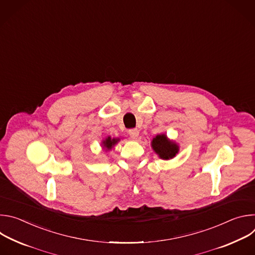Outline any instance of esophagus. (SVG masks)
<instances>
[{"instance_id":"34e87169","label":"esophagus","mask_w":255,"mask_h":255,"mask_svg":"<svg viewBox=\"0 0 255 255\" xmlns=\"http://www.w3.org/2000/svg\"><path fill=\"white\" fill-rule=\"evenodd\" d=\"M129 135L131 138L136 139L139 136V130L138 129H130L129 130Z\"/></svg>"}]
</instances>
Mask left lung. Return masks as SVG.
Returning a JSON list of instances; mask_svg holds the SVG:
<instances>
[{"label": "left lung", "instance_id": "1", "mask_svg": "<svg viewBox=\"0 0 255 255\" xmlns=\"http://www.w3.org/2000/svg\"><path fill=\"white\" fill-rule=\"evenodd\" d=\"M151 146L154 152L161 158V159H171L178 153V145L169 140L165 134L156 135L152 141Z\"/></svg>", "mask_w": 255, "mask_h": 255}]
</instances>
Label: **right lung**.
<instances>
[{
	"label": "right lung",
	"instance_id": "obj_1",
	"mask_svg": "<svg viewBox=\"0 0 255 255\" xmlns=\"http://www.w3.org/2000/svg\"><path fill=\"white\" fill-rule=\"evenodd\" d=\"M119 138H111L110 136H108L105 140L102 141L103 148L106 150H110L114 147V145H116L119 142Z\"/></svg>",
	"mask_w": 255,
	"mask_h": 255
}]
</instances>
